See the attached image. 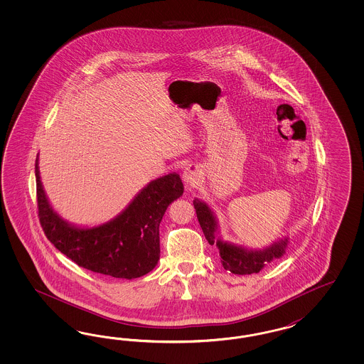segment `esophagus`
I'll return each mask as SVG.
<instances>
[{
  "label": "esophagus",
  "mask_w": 364,
  "mask_h": 364,
  "mask_svg": "<svg viewBox=\"0 0 364 364\" xmlns=\"http://www.w3.org/2000/svg\"><path fill=\"white\" fill-rule=\"evenodd\" d=\"M200 178H201V176H200V172H198L196 166H189L183 172V180H184V183L188 187H196Z\"/></svg>",
  "instance_id": "34e87169"
}]
</instances>
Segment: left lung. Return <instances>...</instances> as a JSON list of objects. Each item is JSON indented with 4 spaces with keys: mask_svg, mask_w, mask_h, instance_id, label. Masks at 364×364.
I'll return each mask as SVG.
<instances>
[{
    "mask_svg": "<svg viewBox=\"0 0 364 364\" xmlns=\"http://www.w3.org/2000/svg\"><path fill=\"white\" fill-rule=\"evenodd\" d=\"M193 205L196 210L200 227L204 232L205 239L210 245H216L221 257V264L224 269L230 271L235 275H251L260 272L265 265L275 259H280L286 254L289 237H282L271 242L264 248H248L231 242H224L221 237L219 220L210 205L195 198Z\"/></svg>",
    "mask_w": 364,
    "mask_h": 364,
    "instance_id": "1",
    "label": "left lung"
}]
</instances>
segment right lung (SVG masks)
I'll list each match as a JSON object with an SVG mask.
<instances>
[{
  "instance_id": "obj_1",
  "label": "right lung",
  "mask_w": 364,
  "mask_h": 364,
  "mask_svg": "<svg viewBox=\"0 0 364 364\" xmlns=\"http://www.w3.org/2000/svg\"><path fill=\"white\" fill-rule=\"evenodd\" d=\"M38 216L46 237L76 264L101 275L132 280L151 272L160 259L159 227L171 203L183 196L176 172L149 181L113 219L99 225L65 220L45 192L36 160Z\"/></svg>"
}]
</instances>
